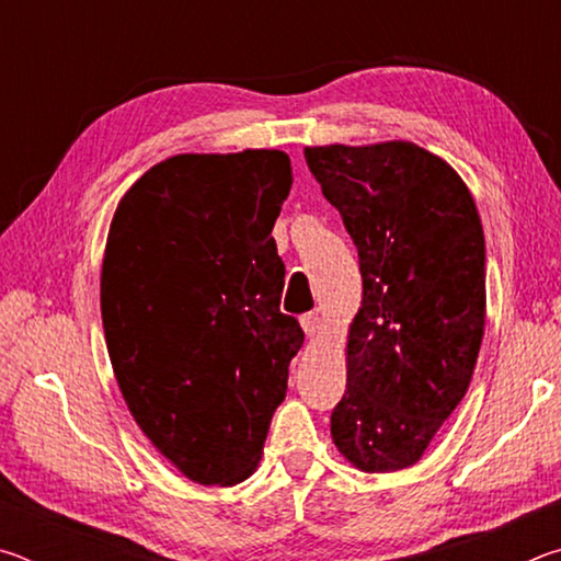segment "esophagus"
Instances as JSON below:
<instances>
[{"label": "esophagus", "mask_w": 561, "mask_h": 561, "mask_svg": "<svg viewBox=\"0 0 561 561\" xmlns=\"http://www.w3.org/2000/svg\"><path fill=\"white\" fill-rule=\"evenodd\" d=\"M299 324H301V329H304V334L314 336L317 331L321 329V319H319L317 311H307V314L299 317Z\"/></svg>", "instance_id": "obj_1"}]
</instances>
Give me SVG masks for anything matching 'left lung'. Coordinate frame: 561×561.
<instances>
[{"label": "left lung", "mask_w": 561, "mask_h": 561, "mask_svg": "<svg viewBox=\"0 0 561 561\" xmlns=\"http://www.w3.org/2000/svg\"><path fill=\"white\" fill-rule=\"evenodd\" d=\"M358 250L360 297L331 440L364 472L423 458L468 393L485 334V234L462 178L411 140L309 146Z\"/></svg>", "instance_id": "8db88e82"}]
</instances>
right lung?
Segmentation results:
<instances>
[{"label":"right lung","mask_w":561,"mask_h":561,"mask_svg":"<svg viewBox=\"0 0 561 561\" xmlns=\"http://www.w3.org/2000/svg\"><path fill=\"white\" fill-rule=\"evenodd\" d=\"M289 187L284 150L180 153L113 213L101 267L113 374L146 438L201 485L257 470L304 344L279 311L272 237Z\"/></svg>","instance_id":"obj_1"}]
</instances>
